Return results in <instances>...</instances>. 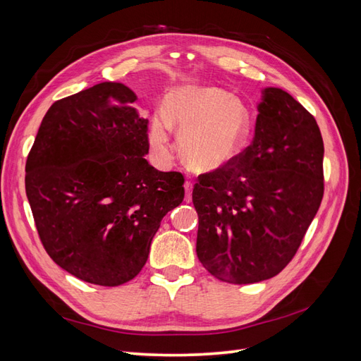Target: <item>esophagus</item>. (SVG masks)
I'll return each mask as SVG.
<instances>
[{"label": "esophagus", "mask_w": 361, "mask_h": 361, "mask_svg": "<svg viewBox=\"0 0 361 361\" xmlns=\"http://www.w3.org/2000/svg\"><path fill=\"white\" fill-rule=\"evenodd\" d=\"M183 188H185V202L190 203L192 199V182H190V180L185 182Z\"/></svg>", "instance_id": "1"}]
</instances>
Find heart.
<instances>
[{
    "label": "heart",
    "instance_id": "b5f03b06",
    "mask_svg": "<svg viewBox=\"0 0 361 361\" xmlns=\"http://www.w3.org/2000/svg\"><path fill=\"white\" fill-rule=\"evenodd\" d=\"M171 128L180 133V150L190 166L212 170L243 147L250 117L231 93L216 87L185 85L170 93L167 110L161 108L152 117L149 141L161 155L169 152Z\"/></svg>",
    "mask_w": 361,
    "mask_h": 361
}]
</instances>
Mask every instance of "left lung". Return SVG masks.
<instances>
[{
	"mask_svg": "<svg viewBox=\"0 0 361 361\" xmlns=\"http://www.w3.org/2000/svg\"><path fill=\"white\" fill-rule=\"evenodd\" d=\"M255 137L200 174L197 257L214 277L248 285L277 276L301 245L324 195V141L305 108L277 87L262 92Z\"/></svg>",
	"mask_w": 361,
	"mask_h": 361,
	"instance_id": "1",
	"label": "left lung"
}]
</instances>
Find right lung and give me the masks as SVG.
I'll return each mask as SVG.
<instances>
[{
  "label": "right lung",
  "mask_w": 361,
  "mask_h": 361,
  "mask_svg": "<svg viewBox=\"0 0 361 361\" xmlns=\"http://www.w3.org/2000/svg\"><path fill=\"white\" fill-rule=\"evenodd\" d=\"M122 82L54 102L27 164L25 191L49 257L76 279L118 286L145 267L166 214L183 200V176L159 171L147 123Z\"/></svg>",
  "instance_id": "add662e5"
}]
</instances>
